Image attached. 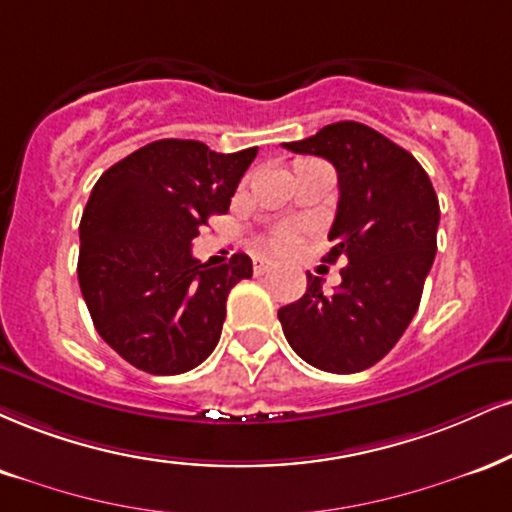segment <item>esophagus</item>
Listing matches in <instances>:
<instances>
[{
  "label": "esophagus",
  "mask_w": 512,
  "mask_h": 512,
  "mask_svg": "<svg viewBox=\"0 0 512 512\" xmlns=\"http://www.w3.org/2000/svg\"><path fill=\"white\" fill-rule=\"evenodd\" d=\"M272 269V262L267 260H255V274H267Z\"/></svg>",
  "instance_id": "obj_1"
}]
</instances>
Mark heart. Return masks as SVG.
Returning a JSON list of instances; mask_svg holds the SVG:
<instances>
[{
  "mask_svg": "<svg viewBox=\"0 0 512 512\" xmlns=\"http://www.w3.org/2000/svg\"><path fill=\"white\" fill-rule=\"evenodd\" d=\"M298 245V231L286 226V229H276L272 236L267 238V250L283 255V252H291Z\"/></svg>",
  "mask_w": 512,
  "mask_h": 512,
  "instance_id": "heart-1",
  "label": "heart"
}]
</instances>
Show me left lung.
I'll use <instances>...</instances> for the list:
<instances>
[{"mask_svg": "<svg viewBox=\"0 0 512 512\" xmlns=\"http://www.w3.org/2000/svg\"><path fill=\"white\" fill-rule=\"evenodd\" d=\"M283 147L336 166L334 248L324 262L346 260L334 293L307 274L303 298L279 310L283 334L312 367L362 372L396 346L420 307L436 255L439 197L422 164L365 123H329Z\"/></svg>", "mask_w": 512, "mask_h": 512, "instance_id": "8db88e82", "label": "left lung"}]
</instances>
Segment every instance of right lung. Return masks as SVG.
Segmentation results:
<instances>
[{"instance_id":"1","label":"right lung","mask_w":512,"mask_h":512,"mask_svg":"<svg viewBox=\"0 0 512 512\" xmlns=\"http://www.w3.org/2000/svg\"><path fill=\"white\" fill-rule=\"evenodd\" d=\"M257 147L221 152L166 138L109 166L80 219L78 283L97 334L147 374H183L217 348L226 298L252 276L243 252L209 267L190 245L229 212Z\"/></svg>"}]
</instances>
